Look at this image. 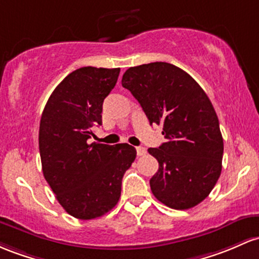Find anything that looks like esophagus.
I'll use <instances>...</instances> for the list:
<instances>
[{"label": "esophagus", "mask_w": 259, "mask_h": 259, "mask_svg": "<svg viewBox=\"0 0 259 259\" xmlns=\"http://www.w3.org/2000/svg\"><path fill=\"white\" fill-rule=\"evenodd\" d=\"M136 153H138V156H144L145 153H146V149H145V147H141V146L136 147Z\"/></svg>", "instance_id": "1"}]
</instances>
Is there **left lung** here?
Masks as SVG:
<instances>
[{
	"mask_svg": "<svg viewBox=\"0 0 259 259\" xmlns=\"http://www.w3.org/2000/svg\"><path fill=\"white\" fill-rule=\"evenodd\" d=\"M121 84L140 103L150 124L163 126L166 141L149 149L158 161V171L150 180L153 195L172 209L198 205L223 168V135L206 93L186 71L168 62L130 67Z\"/></svg>",
	"mask_w": 259,
	"mask_h": 259,
	"instance_id": "1",
	"label": "left lung"
}]
</instances>
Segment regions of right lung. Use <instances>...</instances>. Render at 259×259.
Segmentation results:
<instances>
[{"label": "right lung", "instance_id": "1", "mask_svg": "<svg viewBox=\"0 0 259 259\" xmlns=\"http://www.w3.org/2000/svg\"><path fill=\"white\" fill-rule=\"evenodd\" d=\"M120 69L86 66L67 75L42 110L39 151L44 178L71 217L91 220L118 203L124 173L136 157L129 144H90Z\"/></svg>", "mask_w": 259, "mask_h": 259}]
</instances>
